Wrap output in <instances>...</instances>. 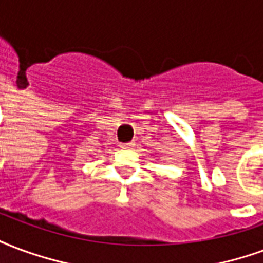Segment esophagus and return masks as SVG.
<instances>
[{
	"label": "esophagus",
	"mask_w": 263,
	"mask_h": 263,
	"mask_svg": "<svg viewBox=\"0 0 263 263\" xmlns=\"http://www.w3.org/2000/svg\"><path fill=\"white\" fill-rule=\"evenodd\" d=\"M134 145H135L134 142H126V143H121L120 146H121L122 149H131V147H134Z\"/></svg>",
	"instance_id": "1"
}]
</instances>
